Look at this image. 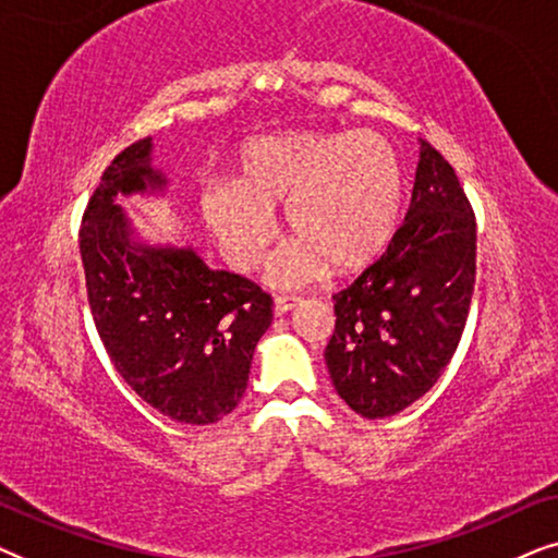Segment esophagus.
<instances>
[{
    "label": "esophagus",
    "instance_id": "34e87169",
    "mask_svg": "<svg viewBox=\"0 0 558 558\" xmlns=\"http://www.w3.org/2000/svg\"><path fill=\"white\" fill-rule=\"evenodd\" d=\"M296 304H300V296H277V300H274V312H277V315H287V312H292Z\"/></svg>",
    "mask_w": 558,
    "mask_h": 558
}]
</instances>
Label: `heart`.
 Wrapping results in <instances>:
<instances>
[{"mask_svg":"<svg viewBox=\"0 0 558 558\" xmlns=\"http://www.w3.org/2000/svg\"><path fill=\"white\" fill-rule=\"evenodd\" d=\"M399 151L378 132H289L251 140L235 157V178L201 190V213L233 269L264 262L277 235L274 210L287 205L296 239L271 258L266 277L300 287L376 262L403 210Z\"/></svg>","mask_w":558,"mask_h":558,"instance_id":"b5f03b06","label":"heart"}]
</instances>
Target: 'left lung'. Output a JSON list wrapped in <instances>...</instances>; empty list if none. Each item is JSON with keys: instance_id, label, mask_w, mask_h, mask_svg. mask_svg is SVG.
Wrapping results in <instances>:
<instances>
[{"instance_id": "left-lung-1", "label": "left lung", "mask_w": 558, "mask_h": 558, "mask_svg": "<svg viewBox=\"0 0 558 558\" xmlns=\"http://www.w3.org/2000/svg\"><path fill=\"white\" fill-rule=\"evenodd\" d=\"M475 213L452 165L422 140L414 193L386 254L335 300L325 361L355 414L393 416L437 384L475 289Z\"/></svg>"}]
</instances>
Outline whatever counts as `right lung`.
<instances>
[{
    "mask_svg": "<svg viewBox=\"0 0 558 558\" xmlns=\"http://www.w3.org/2000/svg\"><path fill=\"white\" fill-rule=\"evenodd\" d=\"M165 185L149 136L106 167L78 235L90 315L113 368L140 399L174 422L216 424L246 391L274 302L246 277L205 266L190 246L134 239L117 197Z\"/></svg>",
    "mask_w": 558,
    "mask_h": 558,
    "instance_id": "obj_1",
    "label": "right lung"
}]
</instances>
